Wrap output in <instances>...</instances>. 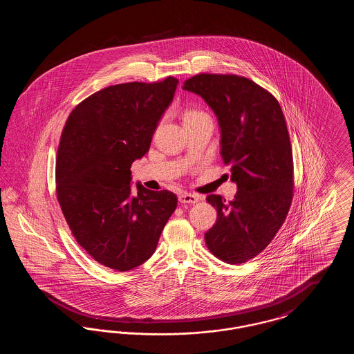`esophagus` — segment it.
<instances>
[{
  "instance_id": "1",
  "label": "esophagus",
  "mask_w": 354,
  "mask_h": 354,
  "mask_svg": "<svg viewBox=\"0 0 354 354\" xmlns=\"http://www.w3.org/2000/svg\"><path fill=\"white\" fill-rule=\"evenodd\" d=\"M199 196L194 195V194H188V192H183L179 195V202L182 204H194V203L199 202Z\"/></svg>"
}]
</instances>
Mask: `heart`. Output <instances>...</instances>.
Segmentation results:
<instances>
[{"mask_svg": "<svg viewBox=\"0 0 354 354\" xmlns=\"http://www.w3.org/2000/svg\"><path fill=\"white\" fill-rule=\"evenodd\" d=\"M199 115H203L202 111L195 110V109H189V110H187V111H185V115H183V120L196 118V117H199Z\"/></svg>", "mask_w": 354, "mask_h": 354, "instance_id": "heart-1", "label": "heart"}]
</instances>
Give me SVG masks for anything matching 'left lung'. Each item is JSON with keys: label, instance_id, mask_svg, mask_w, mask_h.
Listing matches in <instances>:
<instances>
[{"label": "left lung", "instance_id": "left-lung-1", "mask_svg": "<svg viewBox=\"0 0 354 354\" xmlns=\"http://www.w3.org/2000/svg\"><path fill=\"white\" fill-rule=\"evenodd\" d=\"M183 88L214 110L221 158L237 185L232 202L208 195L218 219L205 232L209 252L243 264L263 252L281 228L293 199V155L286 117L268 90L235 74L202 73Z\"/></svg>", "mask_w": 354, "mask_h": 354}]
</instances>
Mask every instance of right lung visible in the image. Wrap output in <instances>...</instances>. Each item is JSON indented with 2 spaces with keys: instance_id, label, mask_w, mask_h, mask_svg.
<instances>
[{
  "instance_id": "add662e5",
  "label": "right lung",
  "mask_w": 354,
  "mask_h": 354,
  "mask_svg": "<svg viewBox=\"0 0 354 354\" xmlns=\"http://www.w3.org/2000/svg\"><path fill=\"white\" fill-rule=\"evenodd\" d=\"M178 80L104 87L75 106L58 145L57 201L71 235L95 261L124 272L151 257L178 199L136 185L131 165L149 151ZM93 185L91 186V185Z\"/></svg>"
}]
</instances>
